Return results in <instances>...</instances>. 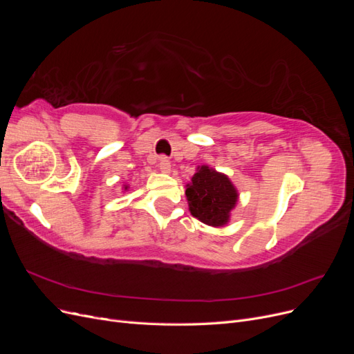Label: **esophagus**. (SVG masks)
Wrapping results in <instances>:
<instances>
[{
	"instance_id": "obj_1",
	"label": "esophagus",
	"mask_w": 354,
	"mask_h": 354,
	"mask_svg": "<svg viewBox=\"0 0 354 354\" xmlns=\"http://www.w3.org/2000/svg\"><path fill=\"white\" fill-rule=\"evenodd\" d=\"M159 169L162 171V173H169L171 171V162L167 156H162L159 159Z\"/></svg>"
}]
</instances>
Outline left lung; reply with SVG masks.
I'll return each mask as SVG.
<instances>
[{"mask_svg":"<svg viewBox=\"0 0 354 354\" xmlns=\"http://www.w3.org/2000/svg\"><path fill=\"white\" fill-rule=\"evenodd\" d=\"M186 196L192 216L218 227L227 223L232 208L236 205L238 192L226 176L203 165L192 177Z\"/></svg>","mask_w":354,"mask_h":354,"instance_id":"left-lung-1","label":"left lung"}]
</instances>
